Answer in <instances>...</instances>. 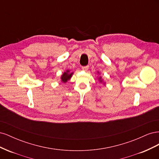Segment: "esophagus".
<instances>
[{"label": "esophagus", "instance_id": "esophagus-1", "mask_svg": "<svg viewBox=\"0 0 159 159\" xmlns=\"http://www.w3.org/2000/svg\"><path fill=\"white\" fill-rule=\"evenodd\" d=\"M82 70H84V71H87L88 69H89V66H83L82 68Z\"/></svg>", "mask_w": 159, "mask_h": 159}]
</instances>
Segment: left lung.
Instances as JSON below:
<instances>
[{"label": "left lung", "instance_id": "1", "mask_svg": "<svg viewBox=\"0 0 159 159\" xmlns=\"http://www.w3.org/2000/svg\"><path fill=\"white\" fill-rule=\"evenodd\" d=\"M99 79L101 80V79H102V78H99ZM100 81H101V80H100Z\"/></svg>", "mask_w": 159, "mask_h": 159}]
</instances>
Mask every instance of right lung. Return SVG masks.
Listing matches in <instances>:
<instances>
[{"label":"right lung","mask_w":159,"mask_h":159,"mask_svg":"<svg viewBox=\"0 0 159 159\" xmlns=\"http://www.w3.org/2000/svg\"><path fill=\"white\" fill-rule=\"evenodd\" d=\"M73 74V73H71V74H69V71H66V72H64V73L63 74V75H61V81H63L64 83H66L67 81L69 80L71 77V75Z\"/></svg>","instance_id":"1"}]
</instances>
